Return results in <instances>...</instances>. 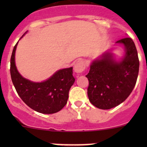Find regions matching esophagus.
Listing matches in <instances>:
<instances>
[{"label":"esophagus","mask_w":147,"mask_h":147,"mask_svg":"<svg viewBox=\"0 0 147 147\" xmlns=\"http://www.w3.org/2000/svg\"><path fill=\"white\" fill-rule=\"evenodd\" d=\"M86 64L82 60H79L76 63V64L74 66V70L77 73H81L85 69Z\"/></svg>","instance_id":"1"}]
</instances>
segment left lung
I'll list each match as a JSON object with an SVG mask.
<instances>
[{
    "mask_svg": "<svg viewBox=\"0 0 147 147\" xmlns=\"http://www.w3.org/2000/svg\"><path fill=\"white\" fill-rule=\"evenodd\" d=\"M117 43L124 46V57L117 62L112 53H105L101 59L92 62L86 75L89 80V100L99 109H109L122 103L137 82L139 61L134 41L124 38Z\"/></svg>",
    "mask_w": 147,
    "mask_h": 147,
    "instance_id": "1",
    "label": "left lung"
}]
</instances>
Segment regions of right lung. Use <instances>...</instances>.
I'll use <instances>...</instances> for the list:
<instances>
[{
  "mask_svg": "<svg viewBox=\"0 0 147 147\" xmlns=\"http://www.w3.org/2000/svg\"><path fill=\"white\" fill-rule=\"evenodd\" d=\"M18 42L12 53L10 68L16 92L22 100L36 112L42 114L59 112L67 104L69 89L75 82L72 67L60 69L44 82H31L23 78L16 68L15 53Z\"/></svg>",
  "mask_w": 147,
  "mask_h": 147,
  "instance_id": "right-lung-1",
  "label": "right lung"
}]
</instances>
